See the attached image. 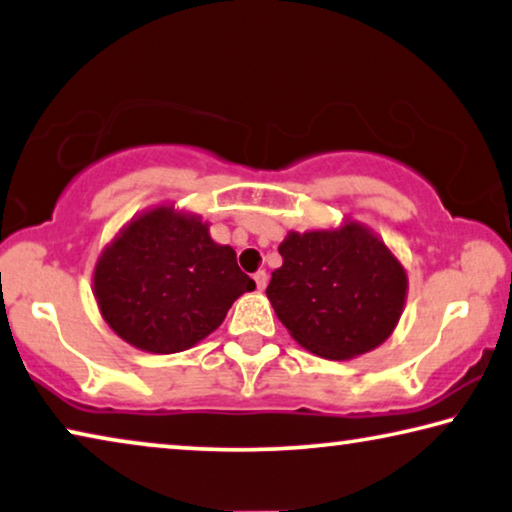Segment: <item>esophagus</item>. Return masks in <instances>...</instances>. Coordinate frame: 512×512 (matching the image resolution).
<instances>
[{"label":"esophagus","instance_id":"1","mask_svg":"<svg viewBox=\"0 0 512 512\" xmlns=\"http://www.w3.org/2000/svg\"><path fill=\"white\" fill-rule=\"evenodd\" d=\"M254 281H256V288L258 290H265V286H267V272L265 270H258L254 274Z\"/></svg>","mask_w":512,"mask_h":512}]
</instances>
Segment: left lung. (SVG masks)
I'll use <instances>...</instances> for the list:
<instances>
[{
  "label": "left lung",
  "mask_w": 512,
  "mask_h": 512,
  "mask_svg": "<svg viewBox=\"0 0 512 512\" xmlns=\"http://www.w3.org/2000/svg\"><path fill=\"white\" fill-rule=\"evenodd\" d=\"M267 297L300 345L325 359H350L387 338L403 313V265L371 231L290 233Z\"/></svg>",
  "instance_id": "obj_1"
}]
</instances>
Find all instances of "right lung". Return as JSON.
<instances>
[{
    "label": "right lung",
    "instance_id": "obj_1",
    "mask_svg": "<svg viewBox=\"0 0 512 512\" xmlns=\"http://www.w3.org/2000/svg\"><path fill=\"white\" fill-rule=\"evenodd\" d=\"M109 327L135 348L171 355L222 325L226 311L256 283L229 245L171 206L130 222L105 249L93 274Z\"/></svg>",
    "mask_w": 512,
    "mask_h": 512
}]
</instances>
